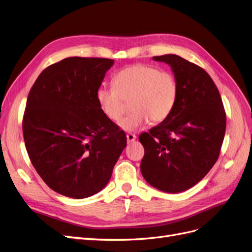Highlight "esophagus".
<instances>
[{
	"label": "esophagus",
	"instance_id": "esophagus-1",
	"mask_svg": "<svg viewBox=\"0 0 252 252\" xmlns=\"http://www.w3.org/2000/svg\"><path fill=\"white\" fill-rule=\"evenodd\" d=\"M126 140L128 143H132L133 141L136 140V135L135 134H132V133H128L126 135Z\"/></svg>",
	"mask_w": 252,
	"mask_h": 252
}]
</instances>
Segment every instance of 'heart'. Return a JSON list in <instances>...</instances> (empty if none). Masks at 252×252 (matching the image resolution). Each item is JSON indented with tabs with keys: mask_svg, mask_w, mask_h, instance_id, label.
<instances>
[{
	"mask_svg": "<svg viewBox=\"0 0 252 252\" xmlns=\"http://www.w3.org/2000/svg\"><path fill=\"white\" fill-rule=\"evenodd\" d=\"M178 98V84L168 71H160L149 64H134L119 70L114 84L100 85L96 99L102 114L117 122L131 102L133 111L119 122L122 130L132 132L145 126L151 120L158 124L166 120L173 112Z\"/></svg>",
	"mask_w": 252,
	"mask_h": 252,
	"instance_id": "b5f03b06",
	"label": "heart"
}]
</instances>
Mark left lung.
Returning <instances> with one entry per match:
<instances>
[{"label":"left lung","mask_w":252,"mask_h":252,"mask_svg":"<svg viewBox=\"0 0 252 252\" xmlns=\"http://www.w3.org/2000/svg\"><path fill=\"white\" fill-rule=\"evenodd\" d=\"M170 65L178 84L173 112L142 133L143 178L154 188L178 193L207 175L217 162L226 131V114L217 85L196 64L177 55L153 57Z\"/></svg>","instance_id":"1"}]
</instances>
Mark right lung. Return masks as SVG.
Segmentation results:
<instances>
[{
    "label": "right lung",
    "instance_id": "obj_1",
    "mask_svg": "<svg viewBox=\"0 0 252 252\" xmlns=\"http://www.w3.org/2000/svg\"><path fill=\"white\" fill-rule=\"evenodd\" d=\"M114 64L70 57L48 66L27 98L23 136L32 166L64 196L81 199L101 191L126 146L122 130L102 114L97 89Z\"/></svg>",
    "mask_w": 252,
    "mask_h": 252
}]
</instances>
